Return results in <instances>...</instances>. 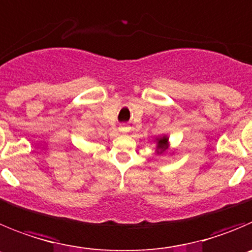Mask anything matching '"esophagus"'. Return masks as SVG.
Returning a JSON list of instances; mask_svg holds the SVG:
<instances>
[{"instance_id":"1","label":"esophagus","mask_w":252,"mask_h":252,"mask_svg":"<svg viewBox=\"0 0 252 252\" xmlns=\"http://www.w3.org/2000/svg\"><path fill=\"white\" fill-rule=\"evenodd\" d=\"M128 130H129L128 126H119V131H122V133H126V131H128Z\"/></svg>"}]
</instances>
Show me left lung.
I'll use <instances>...</instances> for the list:
<instances>
[{
	"label": "left lung",
	"instance_id": "8db88e82",
	"mask_svg": "<svg viewBox=\"0 0 252 252\" xmlns=\"http://www.w3.org/2000/svg\"><path fill=\"white\" fill-rule=\"evenodd\" d=\"M154 143H155V153H157L158 155L163 154V153L166 152V150L169 149V147H170L169 137L166 135V134H163V135H158V137H155Z\"/></svg>",
	"mask_w": 252,
	"mask_h": 252
}]
</instances>
